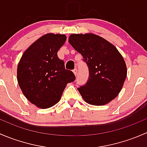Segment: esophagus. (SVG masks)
<instances>
[{"instance_id": "obj_1", "label": "esophagus", "mask_w": 147, "mask_h": 147, "mask_svg": "<svg viewBox=\"0 0 147 147\" xmlns=\"http://www.w3.org/2000/svg\"><path fill=\"white\" fill-rule=\"evenodd\" d=\"M73 73L75 74V75H77V73H78V69H77V68H75L73 69Z\"/></svg>"}]
</instances>
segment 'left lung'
<instances>
[{
    "instance_id": "1",
    "label": "left lung",
    "mask_w": 147,
    "mask_h": 147,
    "mask_svg": "<svg viewBox=\"0 0 147 147\" xmlns=\"http://www.w3.org/2000/svg\"><path fill=\"white\" fill-rule=\"evenodd\" d=\"M69 42L80 53L89 68V78L78 88L90 105L109 103L121 91L127 78V66L117 49L102 37L92 33L72 34Z\"/></svg>"
}]
</instances>
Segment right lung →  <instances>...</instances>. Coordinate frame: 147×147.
I'll list each match as a JSON object with an SVG mask.
<instances>
[{
	"label": "right lung",
	"mask_w": 147,
	"mask_h": 147,
	"mask_svg": "<svg viewBox=\"0 0 147 147\" xmlns=\"http://www.w3.org/2000/svg\"><path fill=\"white\" fill-rule=\"evenodd\" d=\"M66 36L48 33L24 52L17 69V79L23 94L32 104L47 109L60 101L67 84L73 82V72L65 69L57 57Z\"/></svg>",
	"instance_id": "right-lung-1"
}]
</instances>
